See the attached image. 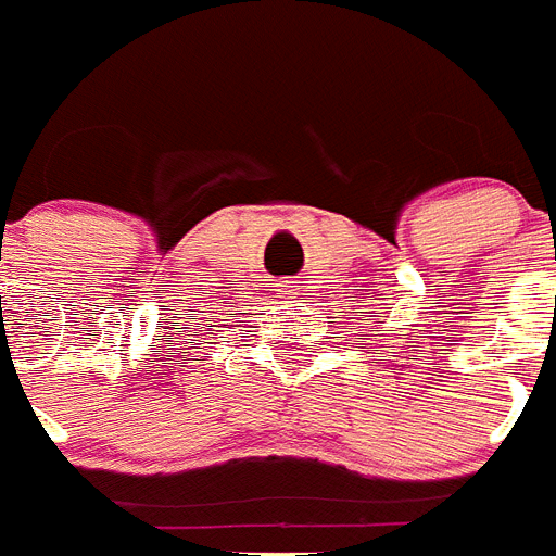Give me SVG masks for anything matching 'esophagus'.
I'll use <instances>...</instances> for the list:
<instances>
[{
	"label": "esophagus",
	"mask_w": 556,
	"mask_h": 556,
	"mask_svg": "<svg viewBox=\"0 0 556 556\" xmlns=\"http://www.w3.org/2000/svg\"><path fill=\"white\" fill-rule=\"evenodd\" d=\"M278 287H281V290H278V295H281V299H295V295H299V290H301V281L290 278V281H281Z\"/></svg>",
	"instance_id": "obj_1"
}]
</instances>
